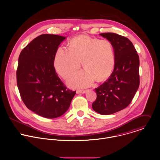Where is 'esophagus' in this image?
Returning a JSON list of instances; mask_svg holds the SVG:
<instances>
[{
  "instance_id": "esophagus-1",
  "label": "esophagus",
  "mask_w": 160,
  "mask_h": 160,
  "mask_svg": "<svg viewBox=\"0 0 160 160\" xmlns=\"http://www.w3.org/2000/svg\"><path fill=\"white\" fill-rule=\"evenodd\" d=\"M87 92V90H78L77 91V94H85Z\"/></svg>"
}]
</instances>
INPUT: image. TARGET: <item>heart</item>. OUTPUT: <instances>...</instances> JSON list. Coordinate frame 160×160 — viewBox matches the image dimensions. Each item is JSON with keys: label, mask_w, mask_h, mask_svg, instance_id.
Segmentation results:
<instances>
[{"label": "heart", "mask_w": 160, "mask_h": 160, "mask_svg": "<svg viewBox=\"0 0 160 160\" xmlns=\"http://www.w3.org/2000/svg\"><path fill=\"white\" fill-rule=\"evenodd\" d=\"M83 60L85 69L71 78L68 83L72 87H87L96 79H107L115 64V49L107 39H99L80 35L72 38L68 49H58L54 61L56 72L64 79L72 77L80 68Z\"/></svg>", "instance_id": "b5f03b06"}]
</instances>
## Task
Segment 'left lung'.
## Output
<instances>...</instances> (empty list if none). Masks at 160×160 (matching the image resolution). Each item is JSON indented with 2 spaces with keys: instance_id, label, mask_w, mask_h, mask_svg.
Segmentation results:
<instances>
[{
  "instance_id": "left-lung-1",
  "label": "left lung",
  "mask_w": 160,
  "mask_h": 160,
  "mask_svg": "<svg viewBox=\"0 0 160 160\" xmlns=\"http://www.w3.org/2000/svg\"><path fill=\"white\" fill-rule=\"evenodd\" d=\"M114 47V70L104 83L96 88L97 98L93 109L103 115H111L127 108L139 86V58L131 41L114 33H100Z\"/></svg>"
}]
</instances>
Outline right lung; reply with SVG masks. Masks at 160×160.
<instances>
[{
    "label": "right lung",
    "instance_id": "obj_1",
    "mask_svg": "<svg viewBox=\"0 0 160 160\" xmlns=\"http://www.w3.org/2000/svg\"><path fill=\"white\" fill-rule=\"evenodd\" d=\"M66 37L43 34L21 52L16 71L17 85L25 106L47 118L61 117L76 94L66 88L54 66L56 52Z\"/></svg>",
    "mask_w": 160,
    "mask_h": 160
}]
</instances>
